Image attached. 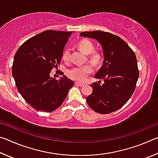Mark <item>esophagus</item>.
Here are the masks:
<instances>
[{
	"mask_svg": "<svg viewBox=\"0 0 158 158\" xmlns=\"http://www.w3.org/2000/svg\"><path fill=\"white\" fill-rule=\"evenodd\" d=\"M75 85H78V86H83V85H84V84H81V83L79 82H75Z\"/></svg>",
	"mask_w": 158,
	"mask_h": 158,
	"instance_id": "1",
	"label": "esophagus"
}]
</instances>
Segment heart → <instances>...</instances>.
<instances>
[{
  "mask_svg": "<svg viewBox=\"0 0 158 158\" xmlns=\"http://www.w3.org/2000/svg\"><path fill=\"white\" fill-rule=\"evenodd\" d=\"M79 49L85 53V54H89L93 50V44L91 42L88 40H82L78 43ZM62 58L64 61H68L69 60V49H65L63 52ZM100 59V56L97 52H93L90 55V60L93 63H98ZM93 68L89 64H85L84 65L74 66L68 71V76L69 78L78 81H84L86 77L92 73Z\"/></svg>",
  "mask_w": 158,
  "mask_h": 158,
  "instance_id": "obj_1",
  "label": "heart"
}]
</instances>
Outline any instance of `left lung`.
I'll return each mask as SVG.
<instances>
[{"label": "left lung", "instance_id": "8db88e82", "mask_svg": "<svg viewBox=\"0 0 158 158\" xmlns=\"http://www.w3.org/2000/svg\"><path fill=\"white\" fill-rule=\"evenodd\" d=\"M80 36L95 39L104 55L102 65L94 76L104 84L99 81L90 84L93 92L86 98L88 105L99 114L116 111L135 91L139 74L135 53L123 40L108 32H81Z\"/></svg>", "mask_w": 158, "mask_h": 158}]
</instances>
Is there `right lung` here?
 <instances>
[{
  "label": "right lung",
  "instance_id": "1",
  "mask_svg": "<svg viewBox=\"0 0 158 158\" xmlns=\"http://www.w3.org/2000/svg\"><path fill=\"white\" fill-rule=\"evenodd\" d=\"M72 32L45 31L28 39L16 52L12 68L18 91L37 111L52 112L62 105L74 85L63 75L59 80L50 77L58 68Z\"/></svg>",
  "mask_w": 158,
  "mask_h": 158
}]
</instances>
